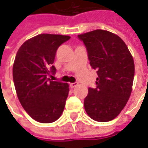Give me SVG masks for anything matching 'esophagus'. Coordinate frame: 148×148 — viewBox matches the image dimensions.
I'll use <instances>...</instances> for the list:
<instances>
[{"label":"esophagus","instance_id":"obj_1","mask_svg":"<svg viewBox=\"0 0 148 148\" xmlns=\"http://www.w3.org/2000/svg\"><path fill=\"white\" fill-rule=\"evenodd\" d=\"M78 85V83L77 82H73V83H71L70 84V86L71 87V88H74V87H76Z\"/></svg>","mask_w":148,"mask_h":148}]
</instances>
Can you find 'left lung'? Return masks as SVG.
Returning <instances> with one entry per match:
<instances>
[{
  "label": "left lung",
  "mask_w": 148,
  "mask_h": 148,
  "mask_svg": "<svg viewBox=\"0 0 148 148\" xmlns=\"http://www.w3.org/2000/svg\"><path fill=\"white\" fill-rule=\"evenodd\" d=\"M86 48L91 67L97 70L95 89L89 88L84 100L93 120L107 122L117 116L132 93L135 74L133 58L120 37L105 30L77 36Z\"/></svg>",
  "instance_id": "obj_1"
}]
</instances>
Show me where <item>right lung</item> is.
Masks as SVG:
<instances>
[{
  "label": "right lung",
  "mask_w": 148,
  "mask_h": 148,
  "mask_svg": "<svg viewBox=\"0 0 148 148\" xmlns=\"http://www.w3.org/2000/svg\"><path fill=\"white\" fill-rule=\"evenodd\" d=\"M68 36L40 34L18 50L12 77L18 99L31 117L40 123L57 121L63 112L69 85L47 77L56 73V51Z\"/></svg>",
  "instance_id": "add662e5"
}]
</instances>
